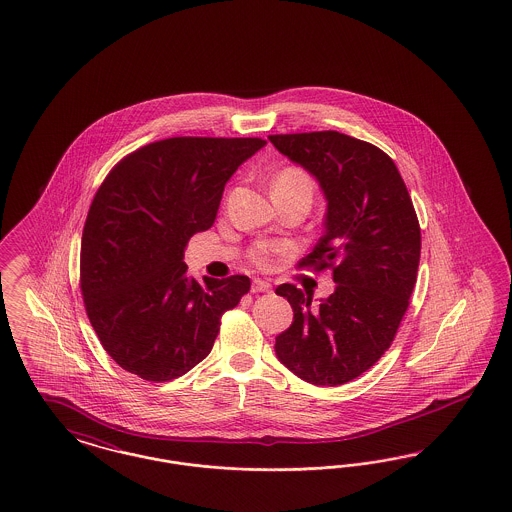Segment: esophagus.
<instances>
[{"label":"esophagus","mask_w":512,"mask_h":512,"mask_svg":"<svg viewBox=\"0 0 512 512\" xmlns=\"http://www.w3.org/2000/svg\"><path fill=\"white\" fill-rule=\"evenodd\" d=\"M251 291H253V293H268V291H272V286H270L266 280L255 278L253 284H251Z\"/></svg>","instance_id":"34e87169"}]
</instances>
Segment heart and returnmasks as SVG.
I'll return each mask as SVG.
<instances>
[{"label":"heart","mask_w":512,"mask_h":512,"mask_svg":"<svg viewBox=\"0 0 512 512\" xmlns=\"http://www.w3.org/2000/svg\"><path fill=\"white\" fill-rule=\"evenodd\" d=\"M276 186H280V188H289V190H303V192H312V181H310V177H308L307 173L303 171V169H299V167H289V169H284L278 177H276V181H274V188ZM280 253V247L278 246H257L253 251H251V259H253V263L255 265L266 266L272 265L274 263V257Z\"/></svg>","instance_id":"1"}]
</instances>
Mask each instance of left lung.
<instances>
[{
  "mask_svg": "<svg viewBox=\"0 0 512 512\" xmlns=\"http://www.w3.org/2000/svg\"><path fill=\"white\" fill-rule=\"evenodd\" d=\"M268 139L324 192V236L299 266L331 268L337 284L318 305L291 284L278 286L293 324L274 350L307 383L345 385L385 354L408 310L421 255L419 221L396 165L377 146L337 131Z\"/></svg>",
  "mask_w": 512,
  "mask_h": 512,
  "instance_id": "obj_1",
  "label": "left lung"
}]
</instances>
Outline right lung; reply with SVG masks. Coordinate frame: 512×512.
Segmentation results:
<instances>
[{
	"label": "right lung",
	"instance_id": "obj_1",
	"mask_svg": "<svg viewBox=\"0 0 512 512\" xmlns=\"http://www.w3.org/2000/svg\"><path fill=\"white\" fill-rule=\"evenodd\" d=\"M263 139L173 137L125 156L83 226L80 287L89 322L120 368L171 381L211 352L221 316L247 276H204L183 263L188 240L215 223L225 184Z\"/></svg>",
	"mask_w": 512,
	"mask_h": 512
}]
</instances>
